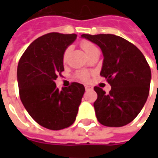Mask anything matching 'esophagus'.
Listing matches in <instances>:
<instances>
[{
  "label": "esophagus",
  "instance_id": "34e87169",
  "mask_svg": "<svg viewBox=\"0 0 158 158\" xmlns=\"http://www.w3.org/2000/svg\"><path fill=\"white\" fill-rule=\"evenodd\" d=\"M85 87L86 90H91V89H93L92 87H91V86H89V85H85Z\"/></svg>",
  "mask_w": 158,
  "mask_h": 158
}]
</instances>
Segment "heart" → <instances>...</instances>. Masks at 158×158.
Listing matches in <instances>:
<instances>
[{"label": "heart", "mask_w": 158, "mask_h": 158, "mask_svg": "<svg viewBox=\"0 0 158 158\" xmlns=\"http://www.w3.org/2000/svg\"><path fill=\"white\" fill-rule=\"evenodd\" d=\"M80 45H81L82 49L85 52V53L88 56H89L93 52H95L96 50H97L96 45H94L93 43H91V42L87 41V40L81 42ZM70 51H71L70 47H67L64 50L63 54H62V60H63V62H67V60L69 58ZM76 78L79 80H80V81H87L88 79H89V73L86 72V71H79V72L76 73Z\"/></svg>", "instance_id": "heart-1"}]
</instances>
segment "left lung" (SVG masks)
<instances>
[{
	"instance_id": "obj_1",
	"label": "left lung",
	"mask_w": 158,
	"mask_h": 158,
	"mask_svg": "<svg viewBox=\"0 0 158 158\" xmlns=\"http://www.w3.org/2000/svg\"><path fill=\"white\" fill-rule=\"evenodd\" d=\"M102 49L104 60L100 75L112 86L109 93L95 86L96 118L107 127H122L135 118L149 96L151 69L142 52L120 36L82 35Z\"/></svg>"
}]
</instances>
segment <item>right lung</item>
I'll use <instances>...</instances> for the list:
<instances>
[{
  "label": "right lung",
  "mask_w": 158,
  "mask_h": 158,
  "mask_svg": "<svg viewBox=\"0 0 158 158\" xmlns=\"http://www.w3.org/2000/svg\"><path fill=\"white\" fill-rule=\"evenodd\" d=\"M77 35L49 33L29 45L18 65L19 96L29 114L40 125L60 130L72 125L85 93L82 84L73 82L62 90L56 85L64 71L62 54Z\"/></svg>",
  "instance_id": "right-lung-1"
}]
</instances>
